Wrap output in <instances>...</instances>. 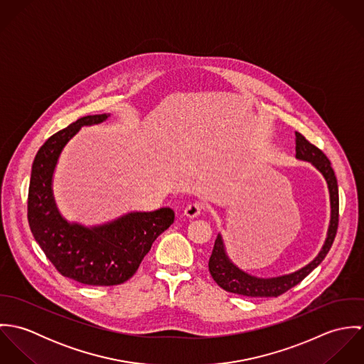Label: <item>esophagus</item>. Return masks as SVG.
Returning <instances> with one entry per match:
<instances>
[{
  "instance_id": "34e87169",
  "label": "esophagus",
  "mask_w": 364,
  "mask_h": 364,
  "mask_svg": "<svg viewBox=\"0 0 364 364\" xmlns=\"http://www.w3.org/2000/svg\"><path fill=\"white\" fill-rule=\"evenodd\" d=\"M200 213H202V206L199 203H191L183 210V214L188 218H196L200 215Z\"/></svg>"
}]
</instances>
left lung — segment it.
I'll use <instances>...</instances> for the list:
<instances>
[{
  "instance_id": "1",
  "label": "left lung",
  "mask_w": 364,
  "mask_h": 364,
  "mask_svg": "<svg viewBox=\"0 0 364 364\" xmlns=\"http://www.w3.org/2000/svg\"><path fill=\"white\" fill-rule=\"evenodd\" d=\"M296 158L300 161L310 162L314 168H316L321 172L328 185L331 217L326 238L323 241L321 251L310 263L300 267L299 270L273 277H258L240 269L231 260L227 254L223 235L218 232L211 257L208 260V270L214 282L225 291L247 297H277L284 291L290 290L291 287H294L296 284H299L304 277H307L329 252L336 235L339 218V192L335 172L331 166V161L326 156L309 140H306V137L299 132H296Z\"/></svg>"
}]
</instances>
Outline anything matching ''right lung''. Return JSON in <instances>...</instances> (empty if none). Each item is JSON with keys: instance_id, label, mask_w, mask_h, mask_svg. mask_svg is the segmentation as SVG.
Here are the masks:
<instances>
[{"instance_id": "add662e5", "label": "right lung", "mask_w": 364, "mask_h": 364, "mask_svg": "<svg viewBox=\"0 0 364 364\" xmlns=\"http://www.w3.org/2000/svg\"><path fill=\"white\" fill-rule=\"evenodd\" d=\"M110 113L84 116L57 132L41 147L32 164L28 220L36 242L65 277L90 286H113L129 280L153 242L175 218L171 208L130 211L98 225L68 221L57 208L53 176L67 143L85 126L101 124Z\"/></svg>"}]
</instances>
